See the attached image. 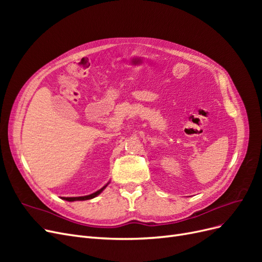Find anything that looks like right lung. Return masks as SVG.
Masks as SVG:
<instances>
[{
    "instance_id": "1",
    "label": "right lung",
    "mask_w": 262,
    "mask_h": 262,
    "mask_svg": "<svg viewBox=\"0 0 262 262\" xmlns=\"http://www.w3.org/2000/svg\"><path fill=\"white\" fill-rule=\"evenodd\" d=\"M108 185V184H107ZM107 185L106 186H104L102 187L101 189H99V190H97L96 192H94V193H92V194H89V195H84V196H72V198H66V196H62V199L63 200H67V201H83V200H90V199H93V198H95V196H97L100 192H102V190H104L106 187H107Z\"/></svg>"
}]
</instances>
